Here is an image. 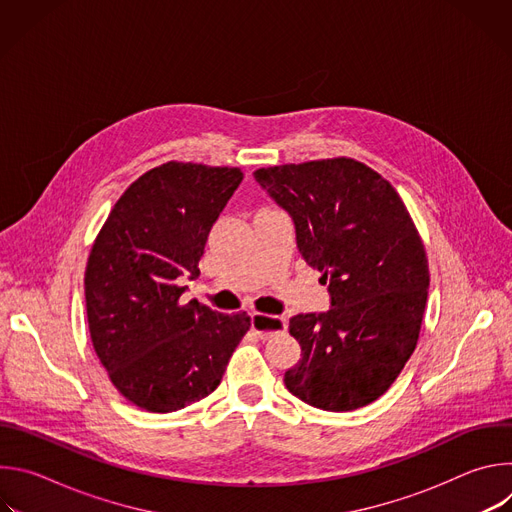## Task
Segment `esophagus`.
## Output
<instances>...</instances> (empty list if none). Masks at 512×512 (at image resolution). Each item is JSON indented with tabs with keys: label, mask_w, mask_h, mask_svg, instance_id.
I'll return each mask as SVG.
<instances>
[{
	"label": "esophagus",
	"mask_w": 512,
	"mask_h": 512,
	"mask_svg": "<svg viewBox=\"0 0 512 512\" xmlns=\"http://www.w3.org/2000/svg\"><path fill=\"white\" fill-rule=\"evenodd\" d=\"M251 328L261 334L263 338L271 336V334H277L281 330H285V320L283 318H277V316H265V314H259V312H253L251 314Z\"/></svg>",
	"instance_id": "34e87169"
}]
</instances>
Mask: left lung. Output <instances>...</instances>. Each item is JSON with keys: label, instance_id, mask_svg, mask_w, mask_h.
<instances>
[{"label": "left lung", "instance_id": "left-lung-1", "mask_svg": "<svg viewBox=\"0 0 512 512\" xmlns=\"http://www.w3.org/2000/svg\"><path fill=\"white\" fill-rule=\"evenodd\" d=\"M255 180L291 216L300 255L330 294V310L289 320L302 358L283 375L287 391L324 411L377 401L417 346L429 289L403 200L350 158L263 168Z\"/></svg>", "mask_w": 512, "mask_h": 512}]
</instances>
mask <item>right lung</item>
<instances>
[{"mask_svg": "<svg viewBox=\"0 0 512 512\" xmlns=\"http://www.w3.org/2000/svg\"><path fill=\"white\" fill-rule=\"evenodd\" d=\"M239 168L168 162L139 176L115 202L85 271L95 352L133 405L170 413L210 395L251 328L190 300L208 233L239 188Z\"/></svg>", "mask_w": 512, "mask_h": 512, "instance_id": "add662e5", "label": "right lung"}]
</instances>
